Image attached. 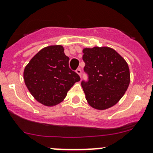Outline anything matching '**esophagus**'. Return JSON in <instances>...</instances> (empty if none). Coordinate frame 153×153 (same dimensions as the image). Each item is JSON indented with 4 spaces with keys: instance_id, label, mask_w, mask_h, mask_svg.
<instances>
[{
    "instance_id": "obj_1",
    "label": "esophagus",
    "mask_w": 153,
    "mask_h": 153,
    "mask_svg": "<svg viewBox=\"0 0 153 153\" xmlns=\"http://www.w3.org/2000/svg\"><path fill=\"white\" fill-rule=\"evenodd\" d=\"M76 73L78 74L80 77L82 76V70H81V68H78V69L76 70Z\"/></svg>"
}]
</instances>
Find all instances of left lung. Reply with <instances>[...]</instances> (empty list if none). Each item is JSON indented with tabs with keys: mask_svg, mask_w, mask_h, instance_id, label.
<instances>
[{
	"mask_svg": "<svg viewBox=\"0 0 153 153\" xmlns=\"http://www.w3.org/2000/svg\"><path fill=\"white\" fill-rule=\"evenodd\" d=\"M88 82H82L85 98L91 107L108 109L124 95L130 82L127 62L117 51L107 46L82 50Z\"/></svg>",
	"mask_w": 153,
	"mask_h": 153,
	"instance_id": "left-lung-1",
	"label": "left lung"
}]
</instances>
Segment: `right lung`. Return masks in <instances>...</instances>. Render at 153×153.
Returning <instances> with one entry per match:
<instances>
[{"mask_svg":"<svg viewBox=\"0 0 153 153\" xmlns=\"http://www.w3.org/2000/svg\"><path fill=\"white\" fill-rule=\"evenodd\" d=\"M61 45L49 46L39 51L23 71V79L33 97L47 107L57 105L80 77L68 65Z\"/></svg>","mask_w":153,"mask_h":153,"instance_id":"add662e5","label":"right lung"}]
</instances>
